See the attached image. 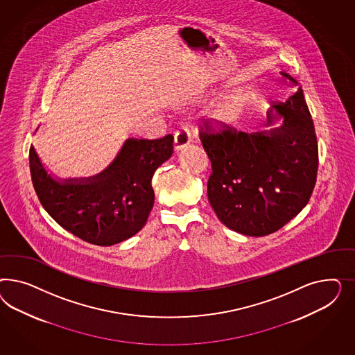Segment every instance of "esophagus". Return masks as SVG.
Returning <instances> with one entry per match:
<instances>
[{
	"label": "esophagus",
	"instance_id": "34e87169",
	"mask_svg": "<svg viewBox=\"0 0 355 355\" xmlns=\"http://www.w3.org/2000/svg\"><path fill=\"white\" fill-rule=\"evenodd\" d=\"M190 141H191V139H190L189 130L186 128H181L174 135V144H173L174 152L178 153V152L184 150L190 144Z\"/></svg>",
	"mask_w": 355,
	"mask_h": 355
}]
</instances>
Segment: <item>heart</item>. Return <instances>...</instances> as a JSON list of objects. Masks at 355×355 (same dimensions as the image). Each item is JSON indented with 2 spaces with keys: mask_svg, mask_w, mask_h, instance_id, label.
<instances>
[{
  "mask_svg": "<svg viewBox=\"0 0 355 355\" xmlns=\"http://www.w3.org/2000/svg\"><path fill=\"white\" fill-rule=\"evenodd\" d=\"M251 104L250 92L245 88H234L221 94L212 103L211 119L220 126H236L246 114Z\"/></svg>",
  "mask_w": 355,
  "mask_h": 355,
  "instance_id": "1",
  "label": "heart"
}]
</instances>
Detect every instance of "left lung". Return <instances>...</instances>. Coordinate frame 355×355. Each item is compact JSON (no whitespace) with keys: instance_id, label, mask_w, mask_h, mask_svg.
Returning a JSON list of instances; mask_svg holds the SVG:
<instances>
[{"instance_id":"left-lung-1","label":"left lung","mask_w":355,"mask_h":355,"mask_svg":"<svg viewBox=\"0 0 355 355\" xmlns=\"http://www.w3.org/2000/svg\"><path fill=\"white\" fill-rule=\"evenodd\" d=\"M282 82L298 86L281 71ZM258 132H200L212 164L208 200L220 221L236 233L268 236L309 203L316 182L318 143L301 88L275 103Z\"/></svg>"}]
</instances>
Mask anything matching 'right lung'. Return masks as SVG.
Returning <instances> with one entry per match:
<instances>
[{"instance_id": "1", "label": "right lung", "mask_w": 355, "mask_h": 355, "mask_svg": "<svg viewBox=\"0 0 355 355\" xmlns=\"http://www.w3.org/2000/svg\"><path fill=\"white\" fill-rule=\"evenodd\" d=\"M172 153L173 135L130 138L103 172L60 180L48 173L31 146L30 171L40 203L58 225L88 243L112 246L146 225L155 202L153 173Z\"/></svg>"}]
</instances>
